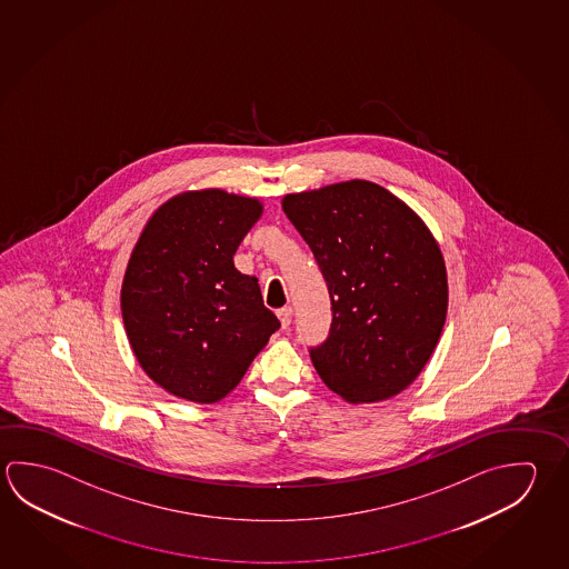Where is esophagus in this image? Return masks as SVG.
I'll return each mask as SVG.
<instances>
[{"mask_svg": "<svg viewBox=\"0 0 569 569\" xmlns=\"http://www.w3.org/2000/svg\"><path fill=\"white\" fill-rule=\"evenodd\" d=\"M291 316H293L291 308H281L280 311H278V318H280L281 326H283V328H289V323H291Z\"/></svg>", "mask_w": 569, "mask_h": 569, "instance_id": "1", "label": "esophagus"}]
</instances>
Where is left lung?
<instances>
[{
  "instance_id": "left-lung-1",
  "label": "left lung",
  "mask_w": 569,
  "mask_h": 569,
  "mask_svg": "<svg viewBox=\"0 0 569 569\" xmlns=\"http://www.w3.org/2000/svg\"><path fill=\"white\" fill-rule=\"evenodd\" d=\"M283 211L328 283V338L309 348L323 383L351 403L398 396L428 363L448 311L438 243L371 181L291 193Z\"/></svg>"
}]
</instances>
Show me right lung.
Here are the masks:
<instances>
[{
  "label": "right lung",
  "instance_id": "obj_1",
  "mask_svg": "<svg viewBox=\"0 0 569 569\" xmlns=\"http://www.w3.org/2000/svg\"><path fill=\"white\" fill-rule=\"evenodd\" d=\"M260 201L208 190L151 216L131 253L121 313L136 358L178 398L213 403L240 383L280 329L260 283L233 266Z\"/></svg>",
  "mask_w": 569,
  "mask_h": 569
}]
</instances>
